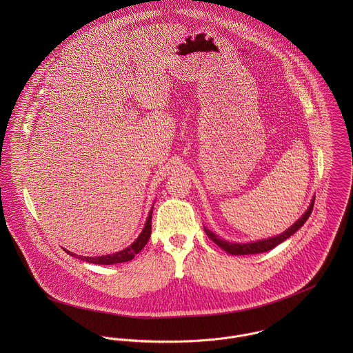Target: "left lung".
<instances>
[{
	"label": "left lung",
	"instance_id": "left-lung-1",
	"mask_svg": "<svg viewBox=\"0 0 353 353\" xmlns=\"http://www.w3.org/2000/svg\"><path fill=\"white\" fill-rule=\"evenodd\" d=\"M314 197H312V201L310 203L308 209L304 212L302 217L295 223L292 224L285 232L277 235V236H273V238H269V239H263V241H256V242H250V243H232V242H228V241H224L221 238H219L217 235H214L212 231H209L208 228H203L206 235L219 246L221 248L224 252H230L232 255H246V254H258V252H265L274 249L277 245L283 243L285 239H288L291 235H294L303 224L305 223V220L310 217L311 212H312V208H314Z\"/></svg>",
	"mask_w": 353,
	"mask_h": 353
}]
</instances>
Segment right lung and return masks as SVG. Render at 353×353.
Listing matches in <instances>:
<instances>
[{
  "instance_id": "obj_1",
  "label": "right lung",
  "mask_w": 353,
  "mask_h": 353,
  "mask_svg": "<svg viewBox=\"0 0 353 353\" xmlns=\"http://www.w3.org/2000/svg\"><path fill=\"white\" fill-rule=\"evenodd\" d=\"M153 209V206H152ZM152 209L148 214V219H147V223L144 225V230L141 231V234L139 235V238L129 246L126 248L125 250L122 252H114V254H108V255H101V256H81V255H76L74 252H68L69 255L74 256V258H79L81 261H85V262H91V263H99V265H112V263H121V262H128L130 261L132 258H134L136 254L143 250V248L147 245V242L150 241L151 238V230H152Z\"/></svg>"
}]
</instances>
